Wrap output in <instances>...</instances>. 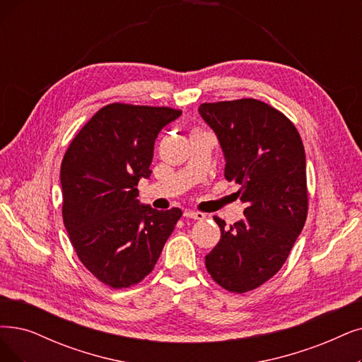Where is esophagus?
<instances>
[{
	"label": "esophagus",
	"instance_id": "esophagus-1",
	"mask_svg": "<svg viewBox=\"0 0 362 362\" xmlns=\"http://www.w3.org/2000/svg\"><path fill=\"white\" fill-rule=\"evenodd\" d=\"M184 216H187V218L197 220V221H204L206 215L202 214V212H196V211H185V212H184Z\"/></svg>",
	"mask_w": 362,
	"mask_h": 362
}]
</instances>
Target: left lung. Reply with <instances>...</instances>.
I'll return each mask as SVG.
<instances>
[{
  "label": "left lung",
  "instance_id": "1",
  "mask_svg": "<svg viewBox=\"0 0 362 362\" xmlns=\"http://www.w3.org/2000/svg\"><path fill=\"white\" fill-rule=\"evenodd\" d=\"M200 117L224 154V177L236 181L243 218L226 227L205 257L212 279L247 293L274 276L286 262L308 216L306 154L296 126L257 99L202 104Z\"/></svg>",
  "mask_w": 362,
  "mask_h": 362
}]
</instances>
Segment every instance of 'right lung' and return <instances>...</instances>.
Returning a JSON list of instances; mask_svg holds the SVG:
<instances>
[{
  "label": "right lung",
  "instance_id": "right-lung-1",
  "mask_svg": "<svg viewBox=\"0 0 362 362\" xmlns=\"http://www.w3.org/2000/svg\"><path fill=\"white\" fill-rule=\"evenodd\" d=\"M181 111L111 104L72 139L61 166L62 215L80 262L111 288L138 284L154 269L181 209L142 205L154 142Z\"/></svg>",
  "mask_w": 362,
  "mask_h": 362
}]
</instances>
